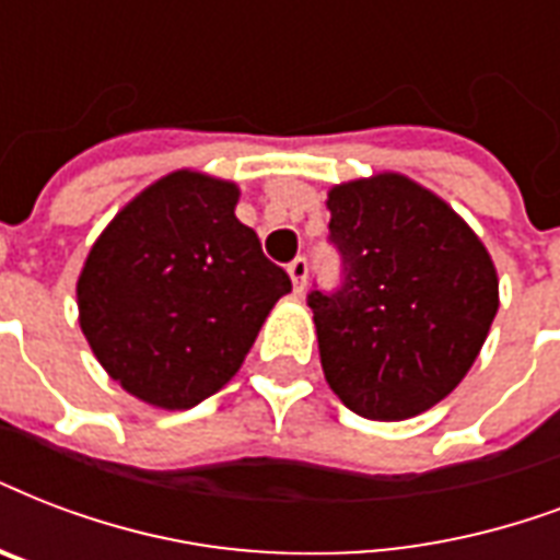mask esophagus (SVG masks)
<instances>
[{"mask_svg":"<svg viewBox=\"0 0 560 560\" xmlns=\"http://www.w3.org/2000/svg\"><path fill=\"white\" fill-rule=\"evenodd\" d=\"M288 272H290V279H293V288L302 290L305 288V279H308V261H305L302 255H296V258L288 264Z\"/></svg>","mask_w":560,"mask_h":560,"instance_id":"obj_1","label":"esophagus"}]
</instances>
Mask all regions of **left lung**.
<instances>
[{
  "label": "left lung",
  "mask_w": 560,
  "mask_h": 560,
  "mask_svg": "<svg viewBox=\"0 0 560 560\" xmlns=\"http://www.w3.org/2000/svg\"><path fill=\"white\" fill-rule=\"evenodd\" d=\"M337 288L308 305L331 390L366 420H408L467 375L499 308L488 249L450 205L405 176L328 194Z\"/></svg>",
  "instance_id": "1"
}]
</instances>
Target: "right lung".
<instances>
[{
	"label": "right lung",
	"instance_id": "add662e5",
	"mask_svg": "<svg viewBox=\"0 0 560 560\" xmlns=\"http://www.w3.org/2000/svg\"><path fill=\"white\" fill-rule=\"evenodd\" d=\"M237 187L173 173L128 202L79 279L81 331L114 382L182 411L217 394L290 276L234 217Z\"/></svg>",
	"mask_w": 560,
	"mask_h": 560
}]
</instances>
